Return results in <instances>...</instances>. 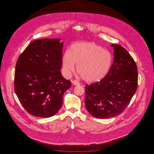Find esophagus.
Here are the masks:
<instances>
[{
    "instance_id": "34e87169",
    "label": "esophagus",
    "mask_w": 154,
    "mask_h": 154,
    "mask_svg": "<svg viewBox=\"0 0 154 154\" xmlns=\"http://www.w3.org/2000/svg\"><path fill=\"white\" fill-rule=\"evenodd\" d=\"M72 84L74 85H79L80 84V83L76 80H73L72 81Z\"/></svg>"
}]
</instances>
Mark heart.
Segmentation results:
<instances>
[{
	"instance_id": "obj_1",
	"label": "heart",
	"mask_w": 154,
	"mask_h": 154,
	"mask_svg": "<svg viewBox=\"0 0 154 154\" xmlns=\"http://www.w3.org/2000/svg\"><path fill=\"white\" fill-rule=\"evenodd\" d=\"M77 65V72L88 82L94 83L103 80L110 71L112 56L102 47L92 42L74 44L62 57L64 73L70 75Z\"/></svg>"
}]
</instances>
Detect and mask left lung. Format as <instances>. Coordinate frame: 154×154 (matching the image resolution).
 <instances>
[{
	"mask_svg": "<svg viewBox=\"0 0 154 154\" xmlns=\"http://www.w3.org/2000/svg\"><path fill=\"white\" fill-rule=\"evenodd\" d=\"M114 60L110 71L101 81L87 85L85 105L93 117H114L121 114L137 88V65L131 55L119 44H112Z\"/></svg>",
	"mask_w": 154,
	"mask_h": 154,
	"instance_id": "obj_1",
	"label": "left lung"
}]
</instances>
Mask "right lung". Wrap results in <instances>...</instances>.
I'll list each match as a JSON object with an SVG mask.
<instances>
[{
	"instance_id": "obj_1",
	"label": "right lung",
	"mask_w": 154,
	"mask_h": 154,
	"mask_svg": "<svg viewBox=\"0 0 154 154\" xmlns=\"http://www.w3.org/2000/svg\"><path fill=\"white\" fill-rule=\"evenodd\" d=\"M60 40L33 41L16 63L15 94L24 109L37 117L56 114L61 108L64 93L71 86L60 71L63 46Z\"/></svg>"
}]
</instances>
